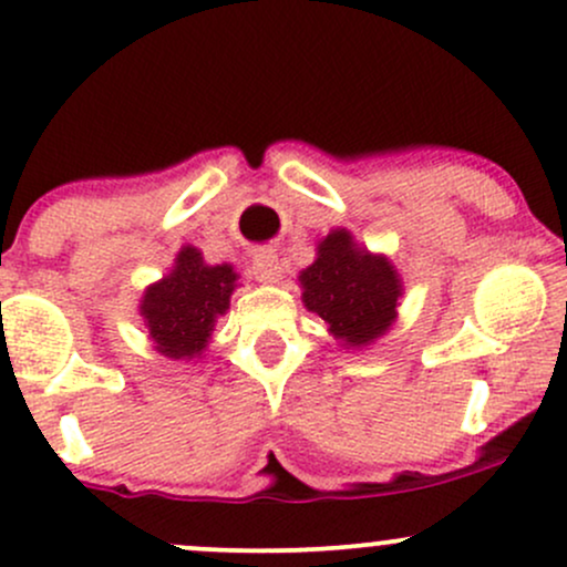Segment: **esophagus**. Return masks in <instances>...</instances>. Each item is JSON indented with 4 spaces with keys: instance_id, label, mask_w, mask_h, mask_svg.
I'll list each match as a JSON object with an SVG mask.
<instances>
[{
    "instance_id": "esophagus-1",
    "label": "esophagus",
    "mask_w": 567,
    "mask_h": 567,
    "mask_svg": "<svg viewBox=\"0 0 567 567\" xmlns=\"http://www.w3.org/2000/svg\"><path fill=\"white\" fill-rule=\"evenodd\" d=\"M252 275H256L258 282L275 285L282 279V264H279L277 252L269 250V247H261L256 250V258H252Z\"/></svg>"
}]
</instances>
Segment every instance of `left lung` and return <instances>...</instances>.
I'll use <instances>...</instances> for the list:
<instances>
[{"label":"left lung","instance_id":"left-lung-1","mask_svg":"<svg viewBox=\"0 0 567 567\" xmlns=\"http://www.w3.org/2000/svg\"><path fill=\"white\" fill-rule=\"evenodd\" d=\"M306 309L330 324L347 347H365L383 336L402 296L400 277L383 256H370L338 229L320 243V256L301 271Z\"/></svg>","mask_w":567,"mask_h":567}]
</instances>
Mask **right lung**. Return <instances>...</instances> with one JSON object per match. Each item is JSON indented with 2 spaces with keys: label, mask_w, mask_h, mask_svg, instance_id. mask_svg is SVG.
<instances>
[{
  "label": "right lung",
  "mask_w": 567,
  "mask_h": 567,
  "mask_svg": "<svg viewBox=\"0 0 567 567\" xmlns=\"http://www.w3.org/2000/svg\"><path fill=\"white\" fill-rule=\"evenodd\" d=\"M229 264L207 266L197 247H184L175 269L143 296L141 315L159 354L171 360H192L207 347L213 322L229 309L234 290Z\"/></svg>",
  "instance_id": "obj_1"
}]
</instances>
